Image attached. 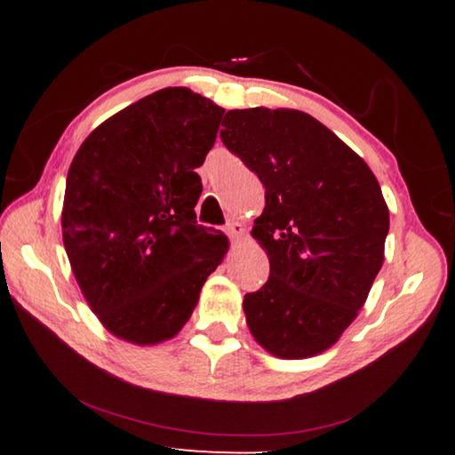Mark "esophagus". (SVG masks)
<instances>
[{
    "instance_id": "1",
    "label": "esophagus",
    "mask_w": 455,
    "mask_h": 455,
    "mask_svg": "<svg viewBox=\"0 0 455 455\" xmlns=\"http://www.w3.org/2000/svg\"><path fill=\"white\" fill-rule=\"evenodd\" d=\"M225 233L228 235V238H233V241H238V238L244 235V228H243L241 222L233 220V222H228V225L225 227Z\"/></svg>"
}]
</instances>
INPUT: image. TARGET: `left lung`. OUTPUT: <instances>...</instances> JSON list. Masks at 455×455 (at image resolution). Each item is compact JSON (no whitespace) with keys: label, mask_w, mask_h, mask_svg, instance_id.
<instances>
[{"label":"left lung","mask_w":455,"mask_h":455,"mask_svg":"<svg viewBox=\"0 0 455 455\" xmlns=\"http://www.w3.org/2000/svg\"><path fill=\"white\" fill-rule=\"evenodd\" d=\"M220 138L259 176L252 236L271 275L243 309L259 345L283 359L329 349L357 317L383 265L389 211L363 158L299 110H228Z\"/></svg>","instance_id":"8db88e82"}]
</instances>
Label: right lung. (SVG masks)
Masks as SVG:
<instances>
[{
    "label": "right lung",
    "instance_id": "1",
    "mask_svg": "<svg viewBox=\"0 0 455 455\" xmlns=\"http://www.w3.org/2000/svg\"><path fill=\"white\" fill-rule=\"evenodd\" d=\"M222 114L188 88L158 90L100 124L72 160L61 211L68 259L90 309L124 341L179 333L228 249L195 212V171Z\"/></svg>",
    "mask_w": 455,
    "mask_h": 455
}]
</instances>
